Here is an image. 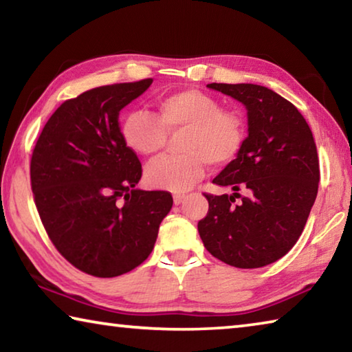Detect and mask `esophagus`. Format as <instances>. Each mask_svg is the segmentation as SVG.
<instances>
[{"label":"esophagus","mask_w":352,"mask_h":352,"mask_svg":"<svg viewBox=\"0 0 352 352\" xmlns=\"http://www.w3.org/2000/svg\"><path fill=\"white\" fill-rule=\"evenodd\" d=\"M184 197H186V195H184V194H174V204L175 205H180L182 201L184 200Z\"/></svg>","instance_id":"1"}]
</instances>
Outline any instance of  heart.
Wrapping results in <instances>:
<instances>
[{"instance_id":"heart-1","label":"heart","mask_w":352,"mask_h":352,"mask_svg":"<svg viewBox=\"0 0 352 352\" xmlns=\"http://www.w3.org/2000/svg\"><path fill=\"white\" fill-rule=\"evenodd\" d=\"M157 116L132 110L121 122L126 146L142 157H152L164 147L168 132L186 129L182 155L163 157L147 166L148 186L182 192L200 180L206 164L222 166L239 155L245 130L234 111L223 110L220 100L205 91L188 90L162 94L157 100Z\"/></svg>"}]
</instances>
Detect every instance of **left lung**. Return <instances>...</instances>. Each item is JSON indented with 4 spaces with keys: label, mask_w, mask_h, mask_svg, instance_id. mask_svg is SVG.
Instances as JSON below:
<instances>
[{
    "label": "left lung",
    "mask_w": 352,
    "mask_h": 352,
    "mask_svg": "<svg viewBox=\"0 0 352 352\" xmlns=\"http://www.w3.org/2000/svg\"><path fill=\"white\" fill-rule=\"evenodd\" d=\"M208 87L245 105L248 136L212 180L233 194H205L210 210L199 234L214 258L258 269L283 258L305 230L318 192L317 146L306 119L278 93L253 83Z\"/></svg>",
    "instance_id": "1"
}]
</instances>
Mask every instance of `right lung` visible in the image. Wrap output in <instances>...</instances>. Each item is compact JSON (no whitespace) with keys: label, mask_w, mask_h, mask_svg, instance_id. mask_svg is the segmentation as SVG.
<instances>
[{"label":"right lung","mask_w":352,"mask_h":352,"mask_svg":"<svg viewBox=\"0 0 352 352\" xmlns=\"http://www.w3.org/2000/svg\"><path fill=\"white\" fill-rule=\"evenodd\" d=\"M153 80L113 83L52 113L31 158L34 201L47 236L69 264L98 278L138 267L172 208L168 190H141L142 168L118 116Z\"/></svg>","instance_id":"right-lung-1"}]
</instances>
